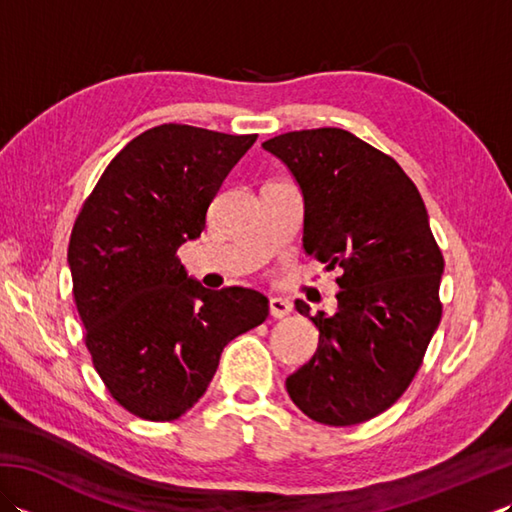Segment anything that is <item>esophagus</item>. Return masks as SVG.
Here are the masks:
<instances>
[{
    "mask_svg": "<svg viewBox=\"0 0 512 512\" xmlns=\"http://www.w3.org/2000/svg\"><path fill=\"white\" fill-rule=\"evenodd\" d=\"M268 306H270V317H275V319H284L292 312V303L288 299H281V297H270Z\"/></svg>",
    "mask_w": 512,
    "mask_h": 512,
    "instance_id": "34e87169",
    "label": "esophagus"
}]
</instances>
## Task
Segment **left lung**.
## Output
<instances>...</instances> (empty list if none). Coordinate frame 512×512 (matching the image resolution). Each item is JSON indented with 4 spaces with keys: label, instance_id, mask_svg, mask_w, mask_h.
Segmentation results:
<instances>
[{
    "label": "left lung",
    "instance_id": "8db88e82",
    "mask_svg": "<svg viewBox=\"0 0 512 512\" xmlns=\"http://www.w3.org/2000/svg\"><path fill=\"white\" fill-rule=\"evenodd\" d=\"M262 147L299 182L306 253L341 270L332 317L295 303L319 347L286 378L288 396L321 424L365 422L405 394L442 319L444 257L427 209L394 158L345 129H301Z\"/></svg>",
    "mask_w": 512,
    "mask_h": 512
}]
</instances>
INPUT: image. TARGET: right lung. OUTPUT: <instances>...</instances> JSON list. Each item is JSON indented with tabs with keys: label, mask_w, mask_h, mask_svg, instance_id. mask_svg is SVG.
<instances>
[{
	"label": "right lung",
	"mask_w": 512,
	"mask_h": 512,
	"mask_svg": "<svg viewBox=\"0 0 512 512\" xmlns=\"http://www.w3.org/2000/svg\"><path fill=\"white\" fill-rule=\"evenodd\" d=\"M255 140L151 127L118 151L76 217L68 264L85 345L112 398L138 418L187 413L224 345L268 317L262 292L206 290L176 255L200 237L215 193Z\"/></svg>",
	"instance_id": "right-lung-1"
}]
</instances>
